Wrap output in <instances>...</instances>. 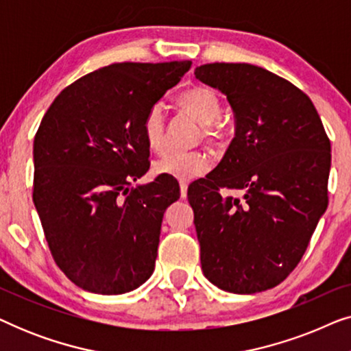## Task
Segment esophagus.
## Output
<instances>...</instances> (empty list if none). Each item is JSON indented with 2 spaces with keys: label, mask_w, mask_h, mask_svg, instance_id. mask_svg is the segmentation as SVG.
Here are the masks:
<instances>
[{
  "label": "esophagus",
  "mask_w": 351,
  "mask_h": 351,
  "mask_svg": "<svg viewBox=\"0 0 351 351\" xmlns=\"http://www.w3.org/2000/svg\"><path fill=\"white\" fill-rule=\"evenodd\" d=\"M186 190H189V185L185 182H180V196L182 198H186Z\"/></svg>",
  "instance_id": "esophagus-1"
}]
</instances>
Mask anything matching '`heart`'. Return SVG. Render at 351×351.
<instances>
[{
	"label": "heart",
	"instance_id": "b5f03b06",
	"mask_svg": "<svg viewBox=\"0 0 351 351\" xmlns=\"http://www.w3.org/2000/svg\"><path fill=\"white\" fill-rule=\"evenodd\" d=\"M177 100H179L180 107L185 108L201 124H210L220 113L217 94L204 86H193V88L185 89ZM142 129L147 145L152 150H160L165 142V107L162 104H155L148 108L145 118H143ZM208 132L210 136H215V131L210 126H208ZM208 166L209 160L204 153L171 150L153 162V171L158 176H167L186 182L203 174Z\"/></svg>",
	"mask_w": 351,
	"mask_h": 351
}]
</instances>
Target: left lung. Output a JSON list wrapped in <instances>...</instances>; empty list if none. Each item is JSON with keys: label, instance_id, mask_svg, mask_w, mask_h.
Masks as SVG:
<instances>
[{"label": "left lung", "instance_id": "obj_1", "mask_svg": "<svg viewBox=\"0 0 351 351\" xmlns=\"http://www.w3.org/2000/svg\"><path fill=\"white\" fill-rule=\"evenodd\" d=\"M195 76L227 97L234 118L222 160L189 186L201 268L233 294L271 289L300 262L328 208L330 142L308 95L271 71L204 64Z\"/></svg>", "mask_w": 351, "mask_h": 351}]
</instances>
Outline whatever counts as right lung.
<instances>
[{"label":"right lung","mask_w":351,"mask_h":351,"mask_svg":"<svg viewBox=\"0 0 351 351\" xmlns=\"http://www.w3.org/2000/svg\"><path fill=\"white\" fill-rule=\"evenodd\" d=\"M191 60L112 64L75 81L47 110L33 142V203L57 265L81 289L126 294L155 270L177 180L137 184L150 167L143 118Z\"/></svg>","instance_id":"1"}]
</instances>
